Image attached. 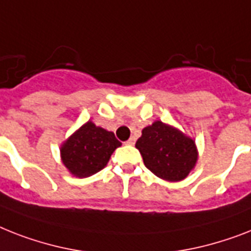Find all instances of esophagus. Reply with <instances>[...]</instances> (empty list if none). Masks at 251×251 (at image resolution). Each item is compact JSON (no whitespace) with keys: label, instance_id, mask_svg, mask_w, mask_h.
<instances>
[{"label":"esophagus","instance_id":"obj_1","mask_svg":"<svg viewBox=\"0 0 251 251\" xmlns=\"http://www.w3.org/2000/svg\"><path fill=\"white\" fill-rule=\"evenodd\" d=\"M126 144H129V146H134V144H135V138H134V136H131V138H130V139L126 142Z\"/></svg>","mask_w":251,"mask_h":251}]
</instances>
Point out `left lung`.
I'll return each instance as SVG.
<instances>
[{
  "instance_id": "1",
  "label": "left lung",
  "mask_w": 251,
  "mask_h": 251,
  "mask_svg": "<svg viewBox=\"0 0 251 251\" xmlns=\"http://www.w3.org/2000/svg\"><path fill=\"white\" fill-rule=\"evenodd\" d=\"M135 147L147 169L169 182L184 179L197 161L195 142L161 121L144 127Z\"/></svg>"
}]
</instances>
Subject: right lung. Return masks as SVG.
<instances>
[{
  "mask_svg": "<svg viewBox=\"0 0 251 251\" xmlns=\"http://www.w3.org/2000/svg\"><path fill=\"white\" fill-rule=\"evenodd\" d=\"M120 146L113 132L89 121L63 144L60 153L69 172L78 178H86L100 172Z\"/></svg>",
  "mask_w": 251,
  "mask_h": 251,
  "instance_id": "right-lung-1",
  "label": "right lung"
}]
</instances>
